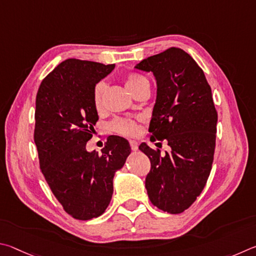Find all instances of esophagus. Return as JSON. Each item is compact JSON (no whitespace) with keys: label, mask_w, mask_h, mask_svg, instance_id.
<instances>
[{"label":"esophagus","mask_w":256,"mask_h":256,"mask_svg":"<svg viewBox=\"0 0 256 256\" xmlns=\"http://www.w3.org/2000/svg\"><path fill=\"white\" fill-rule=\"evenodd\" d=\"M129 144H130V147L134 152L138 150V142L136 140H130L129 142Z\"/></svg>","instance_id":"1"}]
</instances>
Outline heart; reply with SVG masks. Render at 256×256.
Listing matches in <instances>:
<instances>
[{
	"label": "heart",
	"mask_w": 256,
	"mask_h": 256,
	"mask_svg": "<svg viewBox=\"0 0 256 256\" xmlns=\"http://www.w3.org/2000/svg\"><path fill=\"white\" fill-rule=\"evenodd\" d=\"M124 84L126 88L130 93H134L137 88H140L144 85H150V80L144 75L137 74V73H132L129 74L127 78L124 80ZM104 88H106V84L104 82H98L96 88H94V94H93V98H94V106L98 110L102 109V96L103 93H104ZM110 128L112 130L121 134V135L124 136H135L138 132V124L136 121L130 120V119H114L112 122L110 124Z\"/></svg>",
	"instance_id": "1"
}]
</instances>
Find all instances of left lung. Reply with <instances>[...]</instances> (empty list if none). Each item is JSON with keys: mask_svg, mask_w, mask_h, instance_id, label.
I'll return each mask as SVG.
<instances>
[{"mask_svg": "<svg viewBox=\"0 0 256 256\" xmlns=\"http://www.w3.org/2000/svg\"><path fill=\"white\" fill-rule=\"evenodd\" d=\"M135 68L154 75L150 138L166 140L171 148L162 156L146 142L140 145L152 164L147 194L158 209L180 214L200 196L212 171L218 119L212 88L204 70L180 48L142 60Z\"/></svg>", "mask_w": 256, "mask_h": 256, "instance_id": "left-lung-1", "label": "left lung"}]
</instances>
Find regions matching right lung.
<instances>
[{
  "instance_id": "1",
  "label": "right lung",
  "mask_w": 256,
  "mask_h": 256,
  "mask_svg": "<svg viewBox=\"0 0 256 256\" xmlns=\"http://www.w3.org/2000/svg\"><path fill=\"white\" fill-rule=\"evenodd\" d=\"M114 64L70 58L40 84L36 98L34 144L40 168L65 212L80 220L106 212L114 194V178L130 154L128 140L108 137L101 154L88 152L98 120L94 88Z\"/></svg>"
}]
</instances>
